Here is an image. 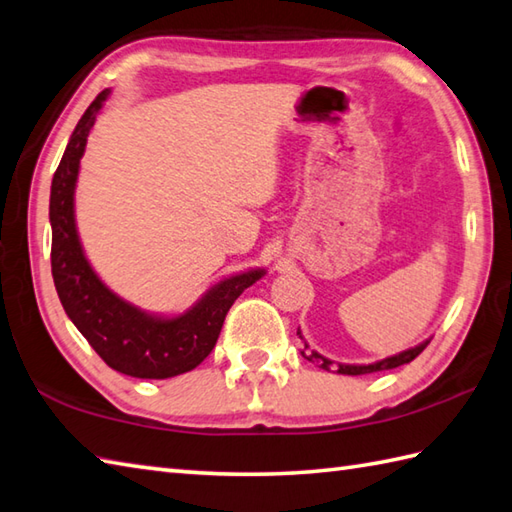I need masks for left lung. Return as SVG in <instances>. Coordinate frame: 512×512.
<instances>
[{"mask_svg": "<svg viewBox=\"0 0 512 512\" xmlns=\"http://www.w3.org/2000/svg\"><path fill=\"white\" fill-rule=\"evenodd\" d=\"M302 337V335H299ZM428 346V342H424V344H419V346H415V348H408V350H404V353H399V355H393V357H386V359H382V362H375V364H368V366H355V364H333L330 362V359H326V357H322L319 353H315V350H308V346L304 344V350H302V355H304V359H308V362H317L319 364V368H324V370H337V373H342V375H366V373H377V370H390V368H397V366H404V364H408V362H413V359L422 353V350Z\"/></svg>", "mask_w": 512, "mask_h": 512, "instance_id": "1", "label": "left lung"}]
</instances>
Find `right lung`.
<instances>
[{"label":"right lung","instance_id":"obj_1","mask_svg":"<svg viewBox=\"0 0 512 512\" xmlns=\"http://www.w3.org/2000/svg\"><path fill=\"white\" fill-rule=\"evenodd\" d=\"M108 93L110 90H102L86 108L53 175L50 266L59 302L70 322L110 368L139 379H168L188 373L204 362L217 344L230 306L264 275V270H248L224 279L179 317L146 315L102 284L79 244L75 184L88 133Z\"/></svg>","mask_w":512,"mask_h":512}]
</instances>
